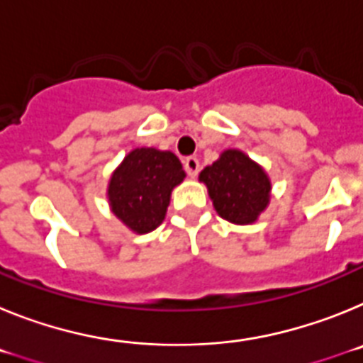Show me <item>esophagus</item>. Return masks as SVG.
<instances>
[{
  "instance_id": "esophagus-1",
  "label": "esophagus",
  "mask_w": 363,
  "mask_h": 363,
  "mask_svg": "<svg viewBox=\"0 0 363 363\" xmlns=\"http://www.w3.org/2000/svg\"><path fill=\"white\" fill-rule=\"evenodd\" d=\"M184 167L191 178H196L198 172H200V160L194 158V156H189V158H185Z\"/></svg>"
}]
</instances>
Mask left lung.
<instances>
[{"label": "left lung", "mask_w": 363, "mask_h": 363, "mask_svg": "<svg viewBox=\"0 0 363 363\" xmlns=\"http://www.w3.org/2000/svg\"><path fill=\"white\" fill-rule=\"evenodd\" d=\"M214 209L234 225L258 221L271 201V178L265 169L243 150L227 149L200 172Z\"/></svg>", "instance_id": "obj_1"}]
</instances>
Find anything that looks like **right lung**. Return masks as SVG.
I'll return each mask as SVG.
<instances>
[{
    "instance_id": "obj_1",
    "label": "right lung",
    "mask_w": 363,
    "mask_h": 363,
    "mask_svg": "<svg viewBox=\"0 0 363 363\" xmlns=\"http://www.w3.org/2000/svg\"><path fill=\"white\" fill-rule=\"evenodd\" d=\"M184 179V167L174 152L138 147L111 174L108 207L127 229L147 234L162 225L172 189Z\"/></svg>"
}]
</instances>
